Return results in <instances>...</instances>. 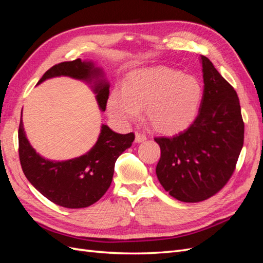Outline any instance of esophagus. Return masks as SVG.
<instances>
[{"mask_svg": "<svg viewBox=\"0 0 263 263\" xmlns=\"http://www.w3.org/2000/svg\"><path fill=\"white\" fill-rule=\"evenodd\" d=\"M147 139V136L145 134H141V133H138L136 132V134H135V141L136 142H142L145 141Z\"/></svg>", "mask_w": 263, "mask_h": 263, "instance_id": "1", "label": "esophagus"}]
</instances>
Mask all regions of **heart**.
<instances>
[{"instance_id": "b5f03b06", "label": "heart", "mask_w": 263, "mask_h": 263, "mask_svg": "<svg viewBox=\"0 0 263 263\" xmlns=\"http://www.w3.org/2000/svg\"><path fill=\"white\" fill-rule=\"evenodd\" d=\"M202 100V86L192 76L169 68L135 71L123 90L110 93L107 109L119 123H129L145 109L149 125L160 133H179L194 121Z\"/></svg>"}]
</instances>
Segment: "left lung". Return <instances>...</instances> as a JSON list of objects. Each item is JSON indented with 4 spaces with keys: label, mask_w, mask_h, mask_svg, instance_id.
<instances>
[{
    "label": "left lung",
    "mask_w": 263,
    "mask_h": 263,
    "mask_svg": "<svg viewBox=\"0 0 263 263\" xmlns=\"http://www.w3.org/2000/svg\"><path fill=\"white\" fill-rule=\"evenodd\" d=\"M204 91L200 110L187 129L156 137L161 157L156 173L171 196L181 202L208 200L226 185L243 145L239 99L213 63L201 55Z\"/></svg>",
    "instance_id": "1"
}]
</instances>
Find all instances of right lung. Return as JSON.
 <instances>
[{"label":"right lung","instance_id":"right-lung-1","mask_svg":"<svg viewBox=\"0 0 263 263\" xmlns=\"http://www.w3.org/2000/svg\"><path fill=\"white\" fill-rule=\"evenodd\" d=\"M66 76L93 82V91L101 110H105L109 84L103 79L100 68L91 61L76 59L51 67L37 84L47 79ZM134 133L126 135L113 132L102 125L99 139L83 156L66 161H52L37 154L30 146L21 119L18 128V155L24 174L45 197L67 209L87 208L106 193L113 180L117 158L129 148Z\"/></svg>","mask_w":263,"mask_h":263}]
</instances>
